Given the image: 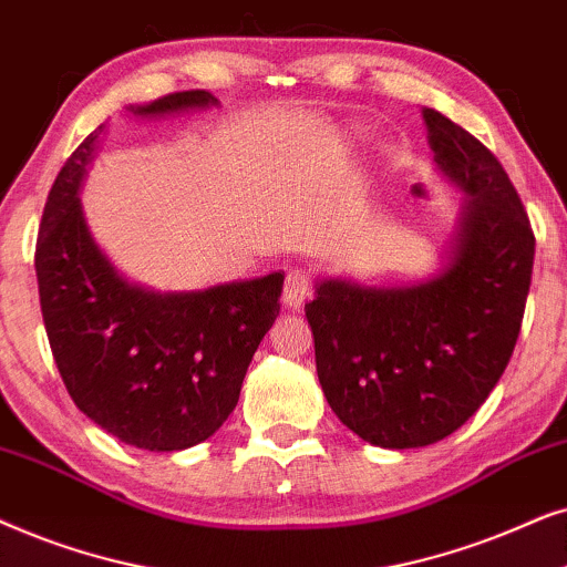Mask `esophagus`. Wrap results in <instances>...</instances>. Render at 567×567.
<instances>
[{
    "label": "esophagus",
    "mask_w": 567,
    "mask_h": 567,
    "mask_svg": "<svg viewBox=\"0 0 567 567\" xmlns=\"http://www.w3.org/2000/svg\"><path fill=\"white\" fill-rule=\"evenodd\" d=\"M311 271L306 269H290L288 277H285V290H282V303L288 308H300L303 300L311 292Z\"/></svg>",
    "instance_id": "obj_1"
}]
</instances>
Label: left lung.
<instances>
[{"instance_id":"1","label":"left lung","mask_w":567,"mask_h":567,"mask_svg":"<svg viewBox=\"0 0 567 567\" xmlns=\"http://www.w3.org/2000/svg\"><path fill=\"white\" fill-rule=\"evenodd\" d=\"M435 163L470 194L441 277L414 288L323 279L306 319L327 402L362 441L417 449L443 441L501 381L524 321L534 230L501 161L433 109Z\"/></svg>"}]
</instances>
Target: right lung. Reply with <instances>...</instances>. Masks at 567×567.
Wrapping results in <instances>:
<instances>
[{
  "mask_svg": "<svg viewBox=\"0 0 567 567\" xmlns=\"http://www.w3.org/2000/svg\"><path fill=\"white\" fill-rule=\"evenodd\" d=\"M215 103L207 90H184L134 113ZM101 132L66 157L43 207L35 240L43 327L72 402L95 425L145 451L192 449L236 410L248 362L279 313L285 271L178 296L124 282L78 205Z\"/></svg>",
  "mask_w": 567,
  "mask_h": 567,
  "instance_id": "add662e5",
  "label": "right lung"
}]
</instances>
